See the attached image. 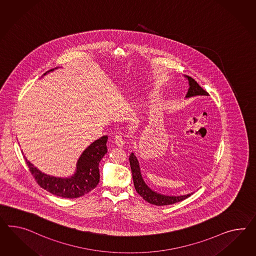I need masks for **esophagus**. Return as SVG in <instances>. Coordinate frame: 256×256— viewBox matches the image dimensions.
I'll return each mask as SVG.
<instances>
[{
	"label": "esophagus",
	"instance_id": "34e87169",
	"mask_svg": "<svg viewBox=\"0 0 256 256\" xmlns=\"http://www.w3.org/2000/svg\"><path fill=\"white\" fill-rule=\"evenodd\" d=\"M114 141H115V144H117L120 148L124 146V139L122 136H116Z\"/></svg>",
	"mask_w": 256,
	"mask_h": 256
}]
</instances>
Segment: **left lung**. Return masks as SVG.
<instances>
[{
    "instance_id": "left-lung-1",
    "label": "left lung",
    "mask_w": 256,
    "mask_h": 256,
    "mask_svg": "<svg viewBox=\"0 0 256 256\" xmlns=\"http://www.w3.org/2000/svg\"><path fill=\"white\" fill-rule=\"evenodd\" d=\"M184 77L186 79H188V86H190L188 92L186 94V98H190L197 96H209V94L198 86V84L195 80L192 79L191 77L186 76V75H184ZM129 160H130V165H131L132 174L134 188L136 190L138 194L143 198L146 202L157 205V206L170 205V204H176L181 200H184L193 194V193H190V194L181 195V196H169V195L160 194L157 191L151 190L143 179L138 157L134 155V152H132L131 155L129 156Z\"/></svg>"
}]
</instances>
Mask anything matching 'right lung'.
<instances>
[{
    "label": "right lung",
    "instance_id": "1",
    "mask_svg": "<svg viewBox=\"0 0 256 256\" xmlns=\"http://www.w3.org/2000/svg\"><path fill=\"white\" fill-rule=\"evenodd\" d=\"M56 68L46 72L42 76ZM106 141L108 136H104L88 146L78 158L74 174L70 177L46 174L24 158L32 174L44 190L58 197L75 198L86 195L99 183V162L108 152Z\"/></svg>",
    "mask_w": 256,
    "mask_h": 256
}]
</instances>
